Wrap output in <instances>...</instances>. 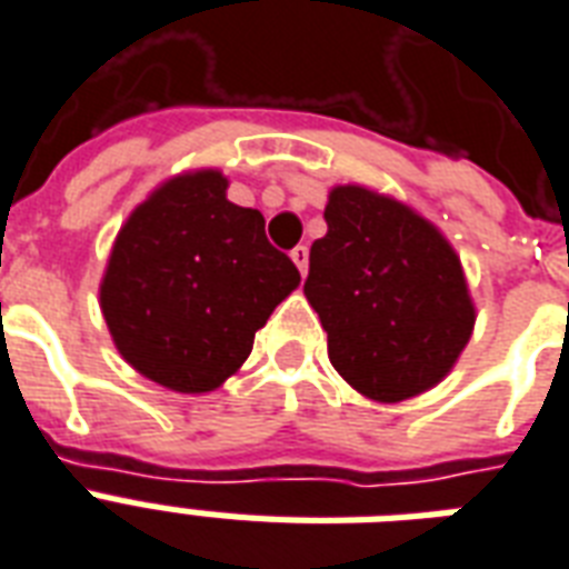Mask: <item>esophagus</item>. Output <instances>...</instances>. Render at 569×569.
<instances>
[{
  "instance_id": "obj_1",
  "label": "esophagus",
  "mask_w": 569,
  "mask_h": 569,
  "mask_svg": "<svg viewBox=\"0 0 569 569\" xmlns=\"http://www.w3.org/2000/svg\"><path fill=\"white\" fill-rule=\"evenodd\" d=\"M290 261L297 263V270L306 276V272H308V249H306V246H297V249L290 252Z\"/></svg>"
}]
</instances>
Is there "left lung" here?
<instances>
[{
  "label": "left lung",
  "mask_w": 569,
  "mask_h": 569,
  "mask_svg": "<svg viewBox=\"0 0 569 569\" xmlns=\"http://www.w3.org/2000/svg\"><path fill=\"white\" fill-rule=\"evenodd\" d=\"M323 216L306 299L335 371L380 403L439 386L475 329L460 254L412 207L359 183L329 189Z\"/></svg>",
  "instance_id": "8db88e82"
}]
</instances>
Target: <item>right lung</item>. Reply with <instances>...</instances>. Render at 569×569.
Masks as SVG:
<instances>
[{
	"instance_id": "right-lung-1",
	"label": "right lung",
	"mask_w": 569,
	"mask_h": 569,
	"mask_svg": "<svg viewBox=\"0 0 569 569\" xmlns=\"http://www.w3.org/2000/svg\"><path fill=\"white\" fill-rule=\"evenodd\" d=\"M219 169L174 174L121 224L100 311L124 362L162 389L204 395L249 359L254 332L299 288L263 216L228 201Z\"/></svg>"
}]
</instances>
